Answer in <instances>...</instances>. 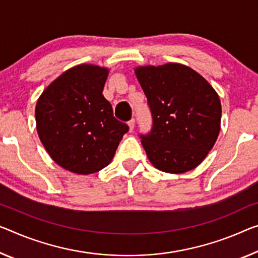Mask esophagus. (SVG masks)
I'll list each match as a JSON object with an SVG mask.
<instances>
[{"label": "esophagus", "instance_id": "34e87169", "mask_svg": "<svg viewBox=\"0 0 258 258\" xmlns=\"http://www.w3.org/2000/svg\"><path fill=\"white\" fill-rule=\"evenodd\" d=\"M128 125H129L130 132H133L134 128H135V118H132V120H130V121L128 122Z\"/></svg>", "mask_w": 258, "mask_h": 258}]
</instances>
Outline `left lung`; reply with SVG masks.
<instances>
[{"label":"left lung","mask_w":258,"mask_h":258,"mask_svg":"<svg viewBox=\"0 0 258 258\" xmlns=\"http://www.w3.org/2000/svg\"><path fill=\"white\" fill-rule=\"evenodd\" d=\"M135 74L152 114V129L140 135L154 167L180 174L196 168L220 132V99L205 78L180 63L138 67Z\"/></svg>","instance_id":"left-lung-1"}]
</instances>
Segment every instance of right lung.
Segmentation results:
<instances>
[{
    "label": "right lung",
    "mask_w": 258,
    "mask_h": 258,
    "mask_svg": "<svg viewBox=\"0 0 258 258\" xmlns=\"http://www.w3.org/2000/svg\"><path fill=\"white\" fill-rule=\"evenodd\" d=\"M108 69L79 64L47 86L35 106L39 138L58 166L88 175L112 161L128 124L102 96Z\"/></svg>",
    "instance_id": "obj_1"
}]
</instances>
